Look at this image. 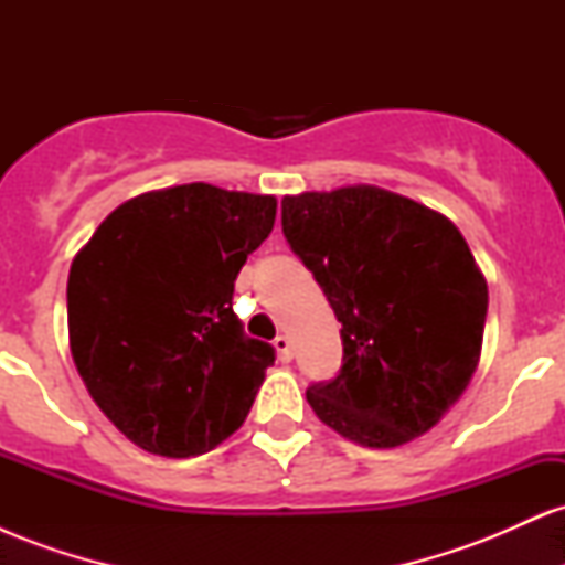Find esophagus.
<instances>
[{
  "instance_id": "obj_1",
  "label": "esophagus",
  "mask_w": 565,
  "mask_h": 565,
  "mask_svg": "<svg viewBox=\"0 0 565 565\" xmlns=\"http://www.w3.org/2000/svg\"><path fill=\"white\" fill-rule=\"evenodd\" d=\"M274 348H276V353H278V361H284V364H287V361H291V342H289V337L278 334L276 340H274Z\"/></svg>"
}]
</instances>
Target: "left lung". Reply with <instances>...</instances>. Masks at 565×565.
I'll return each instance as SVG.
<instances>
[{
	"label": "left lung",
	"mask_w": 565,
	"mask_h": 565,
	"mask_svg": "<svg viewBox=\"0 0 565 565\" xmlns=\"http://www.w3.org/2000/svg\"><path fill=\"white\" fill-rule=\"evenodd\" d=\"M281 231L342 323V369L313 382L323 425L369 449L423 436L470 385L489 289L449 217L374 185L281 201Z\"/></svg>",
	"instance_id": "left-lung-1"
}]
</instances>
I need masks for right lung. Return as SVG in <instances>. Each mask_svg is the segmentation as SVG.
<instances>
[{"label": "right lung", "mask_w": 565, "mask_h": 565, "mask_svg": "<svg viewBox=\"0 0 565 565\" xmlns=\"http://www.w3.org/2000/svg\"><path fill=\"white\" fill-rule=\"evenodd\" d=\"M274 223V196L174 185L116 206L71 263V355L140 449L196 457L244 425L276 350L244 334L233 281Z\"/></svg>", "instance_id": "right-lung-1"}]
</instances>
